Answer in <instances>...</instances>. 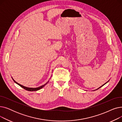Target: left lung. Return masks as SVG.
I'll list each match as a JSON object with an SVG mask.
<instances>
[{"instance_id": "left-lung-1", "label": "left lung", "mask_w": 122, "mask_h": 122, "mask_svg": "<svg viewBox=\"0 0 122 122\" xmlns=\"http://www.w3.org/2000/svg\"><path fill=\"white\" fill-rule=\"evenodd\" d=\"M108 81H107V82H108ZM107 82H106V83H105V84H104V85H102V86H100V87H99V88H97V89H99V88H100V87H102V86H104V85H105V84H106V83H107ZM97 89H96V90H97Z\"/></svg>"}]
</instances>
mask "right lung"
Masks as SVG:
<instances>
[{"label": "right lung", "instance_id": "right-lung-1", "mask_svg": "<svg viewBox=\"0 0 122 122\" xmlns=\"http://www.w3.org/2000/svg\"><path fill=\"white\" fill-rule=\"evenodd\" d=\"M12 79H13V80L16 83V84H17V85H18L19 86H20L21 87H22V88H24L25 89V90H27V91H30V92H34V91H38V90H40V89H41V88H42L43 87H44V86H45V85H46L47 84V82H46V84H44V85H42V86H40V87H36V88H32V87H25V86H22V85H20V84H19V83H18L17 82H16L12 78Z\"/></svg>", "mask_w": 122, "mask_h": 122}]
</instances>
